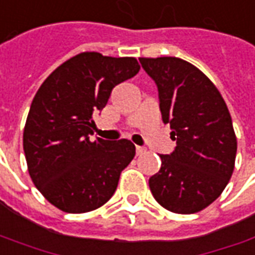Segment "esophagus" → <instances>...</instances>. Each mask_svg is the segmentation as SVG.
Wrapping results in <instances>:
<instances>
[{"label":"esophagus","mask_w":255,"mask_h":255,"mask_svg":"<svg viewBox=\"0 0 255 255\" xmlns=\"http://www.w3.org/2000/svg\"><path fill=\"white\" fill-rule=\"evenodd\" d=\"M146 149L143 148V146H136V155H142V153H145Z\"/></svg>","instance_id":"esophagus-1"}]
</instances>
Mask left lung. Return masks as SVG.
I'll list each match as a JSON object with an SVG mask.
<instances>
[{
    "instance_id": "1",
    "label": "left lung",
    "mask_w": 255,
    "mask_h": 255,
    "mask_svg": "<svg viewBox=\"0 0 255 255\" xmlns=\"http://www.w3.org/2000/svg\"><path fill=\"white\" fill-rule=\"evenodd\" d=\"M157 86L164 124L176 148L160 155L149 178L155 200L176 214H195L212 204L235 169L237 141L228 106L205 74L177 57L139 58Z\"/></svg>"
}]
</instances>
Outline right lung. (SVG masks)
I'll return each instance as SVG.
<instances>
[{"label": "right lung", "instance_id": "1", "mask_svg": "<svg viewBox=\"0 0 255 255\" xmlns=\"http://www.w3.org/2000/svg\"><path fill=\"white\" fill-rule=\"evenodd\" d=\"M139 71L132 57L81 53L54 69L33 99L23 131L27 170L48 202L68 214H84L113 197L123 169L135 156L128 139L89 136L95 116L114 86Z\"/></svg>", "mask_w": 255, "mask_h": 255}]
</instances>
